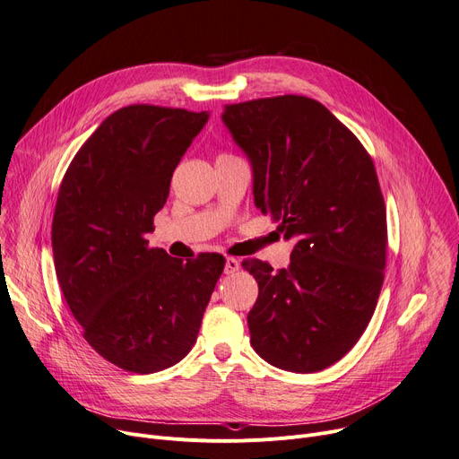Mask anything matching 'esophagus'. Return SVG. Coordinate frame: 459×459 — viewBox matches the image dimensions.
Instances as JSON below:
<instances>
[{
    "instance_id": "34e87169",
    "label": "esophagus",
    "mask_w": 459,
    "mask_h": 459,
    "mask_svg": "<svg viewBox=\"0 0 459 459\" xmlns=\"http://www.w3.org/2000/svg\"><path fill=\"white\" fill-rule=\"evenodd\" d=\"M238 267H241V264H238V259H235V257H228V259H226L224 273H226V274H235V273L238 271Z\"/></svg>"
}]
</instances>
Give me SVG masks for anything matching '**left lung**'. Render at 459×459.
<instances>
[{
    "mask_svg": "<svg viewBox=\"0 0 459 459\" xmlns=\"http://www.w3.org/2000/svg\"><path fill=\"white\" fill-rule=\"evenodd\" d=\"M222 121L252 164L255 207L297 241L288 269L243 261L259 288L250 343L276 368L319 372L359 342L381 293L386 211L374 160L308 97L226 104Z\"/></svg>",
    "mask_w": 459,
    "mask_h": 459,
    "instance_id": "1",
    "label": "left lung"
}]
</instances>
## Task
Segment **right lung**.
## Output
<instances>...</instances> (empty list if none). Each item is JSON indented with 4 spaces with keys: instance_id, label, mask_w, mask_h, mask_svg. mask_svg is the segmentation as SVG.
<instances>
[{
    "instance_id": "obj_1",
    "label": "right lung",
    "mask_w": 459,
    "mask_h": 459,
    "mask_svg": "<svg viewBox=\"0 0 459 459\" xmlns=\"http://www.w3.org/2000/svg\"><path fill=\"white\" fill-rule=\"evenodd\" d=\"M207 112L133 104L108 116L61 181L54 265L65 300L95 351L126 372L155 374L188 355L226 259L151 248L173 169Z\"/></svg>"
}]
</instances>
